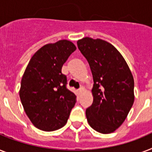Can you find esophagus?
<instances>
[{
    "instance_id": "esophagus-1",
    "label": "esophagus",
    "mask_w": 152,
    "mask_h": 152,
    "mask_svg": "<svg viewBox=\"0 0 152 152\" xmlns=\"http://www.w3.org/2000/svg\"><path fill=\"white\" fill-rule=\"evenodd\" d=\"M78 92H79V95H82V94L84 92V88H83V87H81V88L79 89Z\"/></svg>"
}]
</instances>
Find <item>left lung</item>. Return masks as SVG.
I'll return each mask as SVG.
<instances>
[{
  "instance_id": "8db88e82",
  "label": "left lung",
  "mask_w": 152,
  "mask_h": 152,
  "mask_svg": "<svg viewBox=\"0 0 152 152\" xmlns=\"http://www.w3.org/2000/svg\"><path fill=\"white\" fill-rule=\"evenodd\" d=\"M77 46L92 73L93 103L86 110L93 129L107 134L124 122L134 102V80L127 63L107 42L83 38Z\"/></svg>"
}]
</instances>
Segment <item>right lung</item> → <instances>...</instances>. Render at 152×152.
<instances>
[{"mask_svg": "<svg viewBox=\"0 0 152 152\" xmlns=\"http://www.w3.org/2000/svg\"><path fill=\"white\" fill-rule=\"evenodd\" d=\"M76 50L72 42L60 40L37 51L21 80L20 98L27 117L39 129L51 132L65 125L76 96L67 88L61 68Z\"/></svg>", "mask_w": 152, "mask_h": 152, "instance_id": "right-lung-1", "label": "right lung"}]
</instances>
